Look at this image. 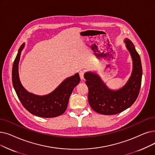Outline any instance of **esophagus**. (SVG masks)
I'll use <instances>...</instances> for the list:
<instances>
[{"instance_id": "esophagus-1", "label": "esophagus", "mask_w": 155, "mask_h": 155, "mask_svg": "<svg viewBox=\"0 0 155 155\" xmlns=\"http://www.w3.org/2000/svg\"><path fill=\"white\" fill-rule=\"evenodd\" d=\"M84 74H85L84 71H83V70L80 71L79 75H80V78H81V80H83L84 78Z\"/></svg>"}]
</instances>
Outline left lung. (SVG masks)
<instances>
[{
	"label": "left lung",
	"mask_w": 155,
	"mask_h": 155,
	"mask_svg": "<svg viewBox=\"0 0 155 155\" xmlns=\"http://www.w3.org/2000/svg\"><path fill=\"white\" fill-rule=\"evenodd\" d=\"M124 42L132 59L133 69L127 82L118 90L109 89L96 73L86 72L84 78L88 87V101L96 112L111 115L129 108L136 101L139 95L142 80V65L139 54L129 39Z\"/></svg>",
	"instance_id": "left-lung-1"
}]
</instances>
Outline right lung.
Masks as SVG:
<instances>
[{"instance_id": "right-lung-1", "label": "right lung", "mask_w": 155, "mask_h": 155, "mask_svg": "<svg viewBox=\"0 0 155 155\" xmlns=\"http://www.w3.org/2000/svg\"><path fill=\"white\" fill-rule=\"evenodd\" d=\"M24 46L25 44L19 48L12 70V85L19 101L26 110L36 116L53 118L62 115L67 108L74 87L80 82L78 73L66 78L54 91L48 95L38 96L28 92L21 85L18 73L20 56Z\"/></svg>"}]
</instances>
